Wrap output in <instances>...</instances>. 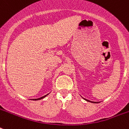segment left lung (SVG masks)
Masks as SVG:
<instances>
[{
  "label": "left lung",
  "mask_w": 129,
  "mask_h": 129,
  "mask_svg": "<svg viewBox=\"0 0 129 129\" xmlns=\"http://www.w3.org/2000/svg\"><path fill=\"white\" fill-rule=\"evenodd\" d=\"M84 99L85 100H86V101H88V102H92V103H99V102H93V101H90V100H87V99H85V98H84Z\"/></svg>",
  "instance_id": "left-lung-1"
}]
</instances>
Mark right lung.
Masks as SVG:
<instances>
[{"label":"right lung","instance_id":"obj_1","mask_svg":"<svg viewBox=\"0 0 129 129\" xmlns=\"http://www.w3.org/2000/svg\"><path fill=\"white\" fill-rule=\"evenodd\" d=\"M49 94H46V95H45V96H42V97H41V98H35V99H33V100H41V99H43V98H44L45 97H46L47 95H48Z\"/></svg>","mask_w":129,"mask_h":129}]
</instances>
